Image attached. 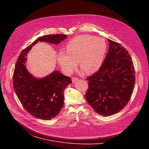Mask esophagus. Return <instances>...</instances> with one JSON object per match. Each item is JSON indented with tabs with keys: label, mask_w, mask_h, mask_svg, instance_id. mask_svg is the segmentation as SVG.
I'll return each mask as SVG.
<instances>
[{
	"label": "esophagus",
	"mask_w": 149,
	"mask_h": 149,
	"mask_svg": "<svg viewBox=\"0 0 149 149\" xmlns=\"http://www.w3.org/2000/svg\"><path fill=\"white\" fill-rule=\"evenodd\" d=\"M72 82H73V83H74V82L77 81L79 80V79H78L77 77H72Z\"/></svg>",
	"instance_id": "1"
}]
</instances>
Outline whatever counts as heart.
I'll use <instances>...</instances> for the list:
<instances>
[{
    "label": "heart",
    "mask_w": 149,
    "mask_h": 149,
    "mask_svg": "<svg viewBox=\"0 0 149 149\" xmlns=\"http://www.w3.org/2000/svg\"><path fill=\"white\" fill-rule=\"evenodd\" d=\"M106 49L104 40L90 35L79 36L67 43L66 52L58 53L57 60L68 74L73 72L79 61L85 73L91 74L100 67Z\"/></svg>",
    "instance_id": "1"
}]
</instances>
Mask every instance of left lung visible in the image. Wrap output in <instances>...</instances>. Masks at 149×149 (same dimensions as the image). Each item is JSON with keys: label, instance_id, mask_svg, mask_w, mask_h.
Masks as SVG:
<instances>
[{"label": "left lung", "instance_id": "1", "mask_svg": "<svg viewBox=\"0 0 149 149\" xmlns=\"http://www.w3.org/2000/svg\"><path fill=\"white\" fill-rule=\"evenodd\" d=\"M106 58L93 74L86 78L85 99L96 113L110 116L127 104L135 83V69L127 50L120 43L108 39Z\"/></svg>", "mask_w": 149, "mask_h": 149}]
</instances>
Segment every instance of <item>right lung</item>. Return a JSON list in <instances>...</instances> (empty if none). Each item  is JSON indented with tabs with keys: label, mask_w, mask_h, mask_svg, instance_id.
<instances>
[{
	"label": "right lung",
	"mask_w": 149,
	"mask_h": 149,
	"mask_svg": "<svg viewBox=\"0 0 149 149\" xmlns=\"http://www.w3.org/2000/svg\"><path fill=\"white\" fill-rule=\"evenodd\" d=\"M66 37L52 34L38 38L22 51L16 63L13 77L15 92L24 108L38 119L50 120L60 113L64 106V90L72 80L57 70L42 79L34 77L26 68V57L38 42L58 44Z\"/></svg>",
	"instance_id": "1"
}]
</instances>
